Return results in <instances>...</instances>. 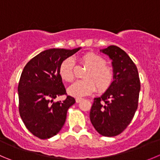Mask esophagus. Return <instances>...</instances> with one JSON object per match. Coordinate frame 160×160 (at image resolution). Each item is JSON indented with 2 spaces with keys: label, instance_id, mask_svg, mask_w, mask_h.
Segmentation results:
<instances>
[{
  "label": "esophagus",
  "instance_id": "obj_1",
  "mask_svg": "<svg viewBox=\"0 0 160 160\" xmlns=\"http://www.w3.org/2000/svg\"><path fill=\"white\" fill-rule=\"evenodd\" d=\"M82 100H83V98H76V102H77V103H78V102H80Z\"/></svg>",
  "mask_w": 160,
  "mask_h": 160
}]
</instances>
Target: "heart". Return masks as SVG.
I'll return each mask as SVG.
<instances>
[{"instance_id": "heart-1", "label": "heart", "mask_w": 160, "mask_h": 160, "mask_svg": "<svg viewBox=\"0 0 160 160\" xmlns=\"http://www.w3.org/2000/svg\"><path fill=\"white\" fill-rule=\"evenodd\" d=\"M80 63L88 67L83 73V80H77L68 88V93L72 97L88 95L95 89L98 92L107 91L114 82V72L111 67L107 65L103 57L94 53H88L80 58ZM75 62L71 57L64 59L59 65L58 73L65 81H71L74 78Z\"/></svg>"}]
</instances>
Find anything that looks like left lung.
Instances as JSON below:
<instances>
[{
	"instance_id": "8db88e82",
	"label": "left lung",
	"mask_w": 160,
	"mask_h": 160,
	"mask_svg": "<svg viewBox=\"0 0 160 160\" xmlns=\"http://www.w3.org/2000/svg\"><path fill=\"white\" fill-rule=\"evenodd\" d=\"M100 52L112 60L114 79L104 94L94 98L90 120L98 133L114 137L123 132L133 118L141 83L137 66L123 50L110 46Z\"/></svg>"
}]
</instances>
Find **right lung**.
Here are the masks:
<instances>
[{"label":"right lung","mask_w":160,"mask_h":160,"mask_svg":"<svg viewBox=\"0 0 160 160\" xmlns=\"http://www.w3.org/2000/svg\"><path fill=\"white\" fill-rule=\"evenodd\" d=\"M80 50H44L23 68L18 85L19 115L27 129L38 138L48 139L58 133L65 122L67 110L76 102L69 95L63 102L53 99L66 94L58 73L60 63Z\"/></svg>","instance_id":"1"}]
</instances>
